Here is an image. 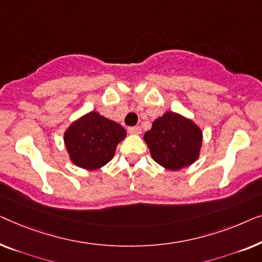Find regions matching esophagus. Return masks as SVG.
Segmentation results:
<instances>
[{
    "instance_id": "1",
    "label": "esophagus",
    "mask_w": 262,
    "mask_h": 262,
    "mask_svg": "<svg viewBox=\"0 0 262 262\" xmlns=\"http://www.w3.org/2000/svg\"><path fill=\"white\" fill-rule=\"evenodd\" d=\"M128 132H129L130 134L139 135V134H141V128L138 127V126H135V127H129V128H128Z\"/></svg>"
}]
</instances>
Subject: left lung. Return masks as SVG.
I'll list each match as a JSON object with an SVG mask.
<instances>
[{"mask_svg": "<svg viewBox=\"0 0 262 262\" xmlns=\"http://www.w3.org/2000/svg\"><path fill=\"white\" fill-rule=\"evenodd\" d=\"M143 139L156 163L178 171L198 159L203 133L192 120L167 112L154 121Z\"/></svg>", "mask_w": 262, "mask_h": 262, "instance_id": "left-lung-1", "label": "left lung"}]
</instances>
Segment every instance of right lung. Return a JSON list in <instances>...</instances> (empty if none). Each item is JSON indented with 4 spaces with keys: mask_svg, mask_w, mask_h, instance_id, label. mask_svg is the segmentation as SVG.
<instances>
[{
    "mask_svg": "<svg viewBox=\"0 0 262 262\" xmlns=\"http://www.w3.org/2000/svg\"><path fill=\"white\" fill-rule=\"evenodd\" d=\"M127 132L115 121L90 112L71 123L64 133L70 160L76 166L97 169L113 159L116 147Z\"/></svg>",
    "mask_w": 262,
    "mask_h": 262,
    "instance_id": "add662e5",
    "label": "right lung"
}]
</instances>
